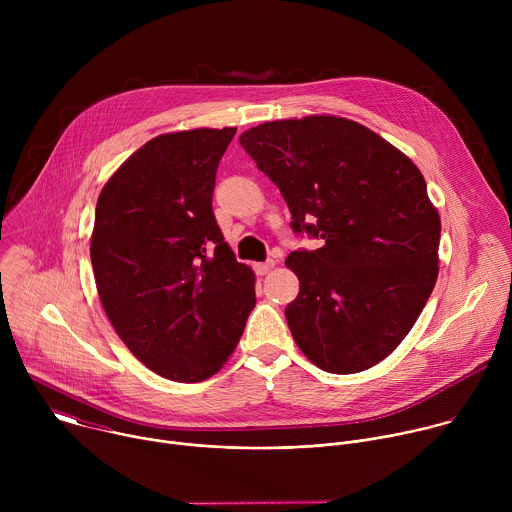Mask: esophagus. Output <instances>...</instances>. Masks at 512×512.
Returning <instances> with one entry per match:
<instances>
[{"instance_id": "esophagus-1", "label": "esophagus", "mask_w": 512, "mask_h": 512, "mask_svg": "<svg viewBox=\"0 0 512 512\" xmlns=\"http://www.w3.org/2000/svg\"><path fill=\"white\" fill-rule=\"evenodd\" d=\"M273 267H275V261H273V259H267L265 263H255V265H253V269H255L257 275H267Z\"/></svg>"}]
</instances>
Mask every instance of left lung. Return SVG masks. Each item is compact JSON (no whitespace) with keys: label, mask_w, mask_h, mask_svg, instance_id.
Wrapping results in <instances>:
<instances>
[{"label":"left lung","mask_w":512,"mask_h":512,"mask_svg":"<svg viewBox=\"0 0 512 512\" xmlns=\"http://www.w3.org/2000/svg\"><path fill=\"white\" fill-rule=\"evenodd\" d=\"M279 188L294 233L324 239L291 251L300 279L287 326L318 369L360 373L409 334L437 279L440 214L417 166L356 121H267L239 137Z\"/></svg>","instance_id":"left-lung-1"}]
</instances>
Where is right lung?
Segmentation results:
<instances>
[{
    "mask_svg": "<svg viewBox=\"0 0 512 512\" xmlns=\"http://www.w3.org/2000/svg\"><path fill=\"white\" fill-rule=\"evenodd\" d=\"M235 127L150 139L99 194L91 263L109 322L154 373L221 371L255 308V275L216 225V168Z\"/></svg>",
    "mask_w": 512,
    "mask_h": 512,
    "instance_id": "right-lung-1",
    "label": "right lung"
}]
</instances>
